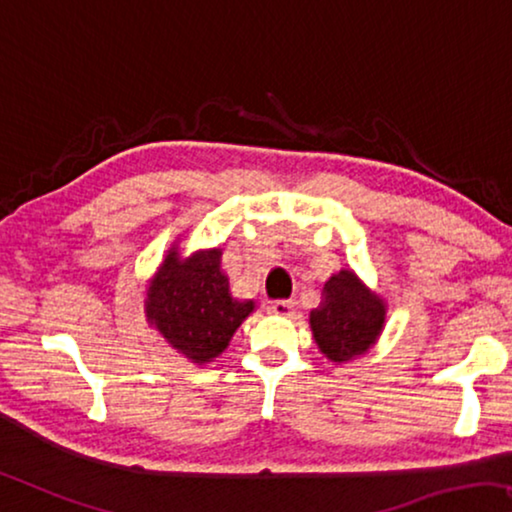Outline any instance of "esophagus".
Wrapping results in <instances>:
<instances>
[{"mask_svg": "<svg viewBox=\"0 0 512 512\" xmlns=\"http://www.w3.org/2000/svg\"><path fill=\"white\" fill-rule=\"evenodd\" d=\"M266 311L273 313V315H292L294 311V301L292 299H276V301H269V306H266Z\"/></svg>", "mask_w": 512, "mask_h": 512, "instance_id": "1", "label": "esophagus"}]
</instances>
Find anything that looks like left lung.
<instances>
[{
  "mask_svg": "<svg viewBox=\"0 0 512 512\" xmlns=\"http://www.w3.org/2000/svg\"><path fill=\"white\" fill-rule=\"evenodd\" d=\"M385 322V306L352 271L331 276L325 299L311 311V329L318 348L331 362H348L376 343Z\"/></svg>",
  "mask_w": 512,
  "mask_h": 512,
  "instance_id": "8db88e82",
  "label": "left lung"
}]
</instances>
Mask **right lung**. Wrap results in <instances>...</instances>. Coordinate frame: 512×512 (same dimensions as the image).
<instances>
[{"mask_svg": "<svg viewBox=\"0 0 512 512\" xmlns=\"http://www.w3.org/2000/svg\"><path fill=\"white\" fill-rule=\"evenodd\" d=\"M220 262V250H204L190 259L171 250L148 290L150 325L194 364L218 357L255 308L253 301L232 297Z\"/></svg>", "mask_w": 512, "mask_h": 512, "instance_id": "add662e5", "label": "right lung"}]
</instances>
